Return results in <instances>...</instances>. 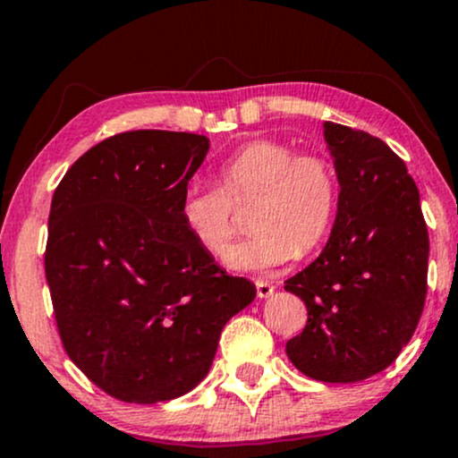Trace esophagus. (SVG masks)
Segmentation results:
<instances>
[{"mask_svg": "<svg viewBox=\"0 0 458 458\" xmlns=\"http://www.w3.org/2000/svg\"><path fill=\"white\" fill-rule=\"evenodd\" d=\"M273 293H276V286H273L271 282H265V280L256 282V295L260 299H269Z\"/></svg>", "mask_w": 458, "mask_h": 458, "instance_id": "1", "label": "esophagus"}]
</instances>
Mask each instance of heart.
Masks as SVG:
<instances>
[{
    "mask_svg": "<svg viewBox=\"0 0 458 458\" xmlns=\"http://www.w3.org/2000/svg\"><path fill=\"white\" fill-rule=\"evenodd\" d=\"M219 185L191 182L178 204L181 222L208 254H222L234 234V207L254 204L247 239L225 251V267L265 273L317 247L338 204V181L320 155H297L276 140H254L219 165Z\"/></svg>",
    "mask_w": 458,
    "mask_h": 458,
    "instance_id": "1",
    "label": "heart"
}]
</instances>
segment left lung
<instances>
[{"instance_id":"left-lung-1","label":"left lung","mask_w":458,"mask_h":458,"mask_svg":"<svg viewBox=\"0 0 458 458\" xmlns=\"http://www.w3.org/2000/svg\"><path fill=\"white\" fill-rule=\"evenodd\" d=\"M323 138L338 211L318 259L284 286L308 308L286 355L317 381L357 383L386 370L418 327L428 233L418 187L386 141L335 123L323 124Z\"/></svg>"}]
</instances>
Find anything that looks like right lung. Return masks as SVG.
Wrapping results in <instances>:
<instances>
[{"instance_id":"add662e5","label":"right lung","mask_w":458,"mask_h":458,"mask_svg":"<svg viewBox=\"0 0 458 458\" xmlns=\"http://www.w3.org/2000/svg\"><path fill=\"white\" fill-rule=\"evenodd\" d=\"M208 148L196 133L114 135L72 163L51 199L45 273L57 329L79 370L118 401L191 392L224 325L256 297L181 222Z\"/></svg>"}]
</instances>
